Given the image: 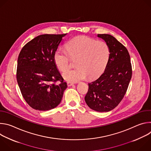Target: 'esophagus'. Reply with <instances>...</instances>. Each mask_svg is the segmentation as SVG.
Instances as JSON below:
<instances>
[{
	"instance_id": "1",
	"label": "esophagus",
	"mask_w": 151,
	"mask_h": 151,
	"mask_svg": "<svg viewBox=\"0 0 151 151\" xmlns=\"http://www.w3.org/2000/svg\"><path fill=\"white\" fill-rule=\"evenodd\" d=\"M67 84H68V87H71V86L73 85V82H67Z\"/></svg>"
}]
</instances>
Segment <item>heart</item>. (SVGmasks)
<instances>
[{
    "label": "heart",
    "mask_w": 151,
    "mask_h": 151,
    "mask_svg": "<svg viewBox=\"0 0 151 151\" xmlns=\"http://www.w3.org/2000/svg\"><path fill=\"white\" fill-rule=\"evenodd\" d=\"M110 54L106 42L80 36L68 43L67 50L58 48L55 52L54 60L59 69L65 72L71 65L72 58H77L78 67L66 72L63 78L69 82H78L87 76L93 79L100 76L107 66Z\"/></svg>",
    "instance_id": "heart-1"
}]
</instances>
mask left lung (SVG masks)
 <instances>
[{
	"instance_id": "left-lung-1",
	"label": "left lung",
	"mask_w": 151,
	"mask_h": 151,
	"mask_svg": "<svg viewBox=\"0 0 151 151\" xmlns=\"http://www.w3.org/2000/svg\"><path fill=\"white\" fill-rule=\"evenodd\" d=\"M97 36L109 45L110 57L104 73L88 83L85 100L91 109L104 112L115 108L122 100L132 78V68L128 50L115 37L108 34Z\"/></svg>"
}]
</instances>
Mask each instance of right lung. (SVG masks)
Wrapping results in <instances>:
<instances>
[{
    "instance_id": "obj_1",
    "label": "right lung",
    "mask_w": 151,
    "mask_h": 151,
    "mask_svg": "<svg viewBox=\"0 0 151 151\" xmlns=\"http://www.w3.org/2000/svg\"><path fill=\"white\" fill-rule=\"evenodd\" d=\"M66 35H39L26 44L19 52L17 82L24 100L35 110L45 111L55 108L67 88V83L54 60L55 52ZM57 81L60 83L57 84Z\"/></svg>"
}]
</instances>
